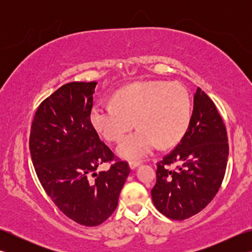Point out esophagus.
Returning <instances> with one entry per match:
<instances>
[{"label":"esophagus","mask_w":252,"mask_h":252,"mask_svg":"<svg viewBox=\"0 0 252 252\" xmlns=\"http://www.w3.org/2000/svg\"><path fill=\"white\" fill-rule=\"evenodd\" d=\"M129 164H130V168L133 170V169L137 168L138 165L141 164V162H140V161H130V162H129Z\"/></svg>","instance_id":"34e87169"}]
</instances>
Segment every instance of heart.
I'll return each instance as SVG.
<instances>
[{"mask_svg":"<svg viewBox=\"0 0 252 252\" xmlns=\"http://www.w3.org/2000/svg\"><path fill=\"white\" fill-rule=\"evenodd\" d=\"M191 104L189 91L179 82L144 81L118 91L114 104H96L90 119L108 142H117L136 125L140 126L118 145L121 157L142 159L159 144L173 145L189 126Z\"/></svg>","mask_w":252,"mask_h":252,"instance_id":"b5f03b06","label":"heart"}]
</instances>
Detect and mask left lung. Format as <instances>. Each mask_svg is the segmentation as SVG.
Here are the masks:
<instances>
[{
  "label": "left lung",
  "instance_id": "left-lung-1",
  "mask_svg": "<svg viewBox=\"0 0 252 252\" xmlns=\"http://www.w3.org/2000/svg\"><path fill=\"white\" fill-rule=\"evenodd\" d=\"M227 157L225 126L215 103L198 88L187 131L157 164V181L152 189L155 207L172 220L197 215L220 189Z\"/></svg>",
  "mask_w": 252,
  "mask_h": 252
}]
</instances>
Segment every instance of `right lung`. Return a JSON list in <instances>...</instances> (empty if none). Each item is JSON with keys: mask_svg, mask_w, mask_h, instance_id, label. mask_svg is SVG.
<instances>
[{"mask_svg": "<svg viewBox=\"0 0 252 252\" xmlns=\"http://www.w3.org/2000/svg\"><path fill=\"white\" fill-rule=\"evenodd\" d=\"M97 82L63 85L42 101L32 121L29 148L37 178L58 209L84 226H96L116 210L130 174L126 161L96 170L114 154L91 123Z\"/></svg>", "mask_w": 252, "mask_h": 252, "instance_id": "add662e5", "label": "right lung"}]
</instances>
